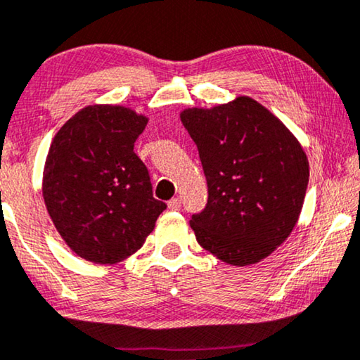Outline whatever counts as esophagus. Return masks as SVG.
<instances>
[{
	"label": "esophagus",
	"instance_id": "obj_1",
	"mask_svg": "<svg viewBox=\"0 0 360 360\" xmlns=\"http://www.w3.org/2000/svg\"><path fill=\"white\" fill-rule=\"evenodd\" d=\"M168 208H169V210H173V212L181 210V200H179V198H171V200L168 202Z\"/></svg>",
	"mask_w": 360,
	"mask_h": 360
}]
</instances>
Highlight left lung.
I'll return each instance as SVG.
<instances>
[{"label":"left lung","instance_id":"obj_1","mask_svg":"<svg viewBox=\"0 0 360 360\" xmlns=\"http://www.w3.org/2000/svg\"><path fill=\"white\" fill-rule=\"evenodd\" d=\"M181 121L208 186L207 207L191 219L197 243L234 266L264 260L288 239L302 210L309 184L302 146L250 96L187 108Z\"/></svg>","mask_w":360,"mask_h":360}]
</instances>
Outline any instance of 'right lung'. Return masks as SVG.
<instances>
[{
    "label": "right lung",
    "mask_w": 360,
    "mask_h": 360,
    "mask_svg": "<svg viewBox=\"0 0 360 360\" xmlns=\"http://www.w3.org/2000/svg\"><path fill=\"white\" fill-rule=\"evenodd\" d=\"M148 117L120 105H89L56 132L41 192L56 231L74 254L100 265L142 248L166 208L153 197L134 143Z\"/></svg>",
    "instance_id": "1"
}]
</instances>
